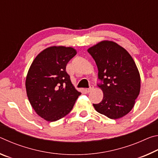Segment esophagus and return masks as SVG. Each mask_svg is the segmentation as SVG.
Masks as SVG:
<instances>
[{
  "mask_svg": "<svg viewBox=\"0 0 158 158\" xmlns=\"http://www.w3.org/2000/svg\"><path fill=\"white\" fill-rule=\"evenodd\" d=\"M93 89V85H90V86L89 88V89H86L85 90V92H86V93H89V92L91 91V90H92Z\"/></svg>",
  "mask_w": 158,
  "mask_h": 158,
  "instance_id": "1",
  "label": "esophagus"
}]
</instances>
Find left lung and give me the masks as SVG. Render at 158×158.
<instances>
[{
	"mask_svg": "<svg viewBox=\"0 0 158 158\" xmlns=\"http://www.w3.org/2000/svg\"><path fill=\"white\" fill-rule=\"evenodd\" d=\"M98 69V85L104 96L95 110L111 119L125 116L132 110L140 92L141 79L133 58L116 42L102 41L88 49Z\"/></svg>",
	"mask_w": 158,
	"mask_h": 158,
	"instance_id": "obj_1",
	"label": "left lung"
}]
</instances>
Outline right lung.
<instances>
[{"label": "right lung", "mask_w": 158, "mask_h": 158, "mask_svg": "<svg viewBox=\"0 0 158 158\" xmlns=\"http://www.w3.org/2000/svg\"><path fill=\"white\" fill-rule=\"evenodd\" d=\"M76 53L72 47H51L40 53L29 68L26 79L29 102L47 121H56L68 114L81 95L66 72L67 64Z\"/></svg>", "instance_id": "add662e5"}]
</instances>
